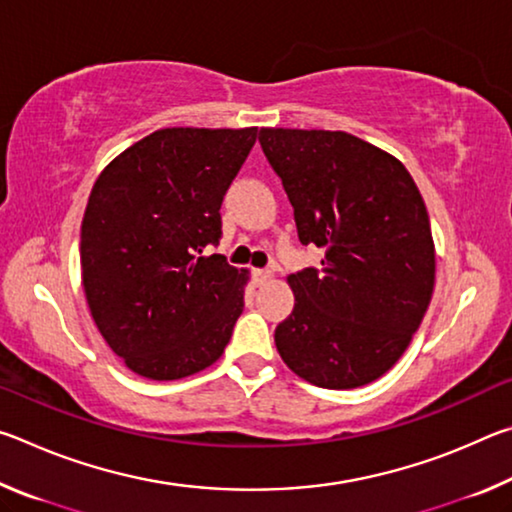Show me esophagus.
<instances>
[{"mask_svg": "<svg viewBox=\"0 0 512 512\" xmlns=\"http://www.w3.org/2000/svg\"><path fill=\"white\" fill-rule=\"evenodd\" d=\"M253 277H255V284L257 287H262V284H266L268 280L273 277V271H266V268H255L253 271Z\"/></svg>", "mask_w": 512, "mask_h": 512, "instance_id": "1", "label": "esophagus"}]
</instances>
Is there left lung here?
<instances>
[{
    "instance_id": "left-lung-1",
    "label": "left lung",
    "mask_w": 512,
    "mask_h": 512,
    "mask_svg": "<svg viewBox=\"0 0 512 512\" xmlns=\"http://www.w3.org/2000/svg\"><path fill=\"white\" fill-rule=\"evenodd\" d=\"M259 144L320 268L287 280L291 316L275 327L284 363L332 391L391 370L424 318L436 277L429 214L391 153L343 131L262 128Z\"/></svg>"
}]
</instances>
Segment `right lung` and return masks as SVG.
Wrapping results in <instances>:
<instances>
[{
	"mask_svg": "<svg viewBox=\"0 0 512 512\" xmlns=\"http://www.w3.org/2000/svg\"><path fill=\"white\" fill-rule=\"evenodd\" d=\"M257 128H162L101 171L81 225L90 314L140 377L183 379L221 357L248 271L203 255Z\"/></svg>",
	"mask_w": 512,
	"mask_h": 512,
	"instance_id": "obj_1",
	"label": "right lung"
}]
</instances>
